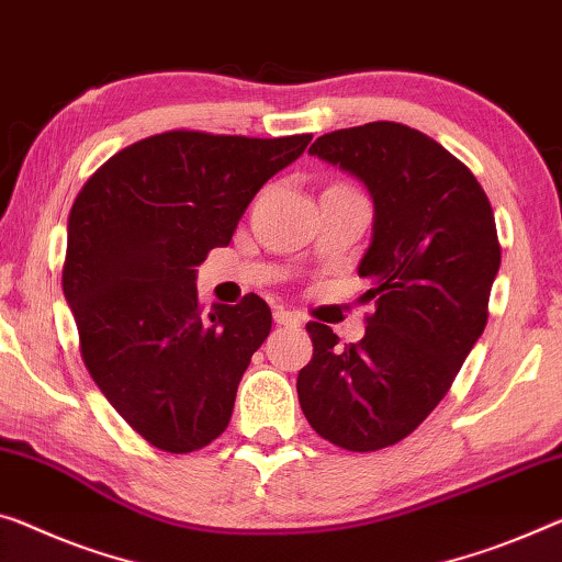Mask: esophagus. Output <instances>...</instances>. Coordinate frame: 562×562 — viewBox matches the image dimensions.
<instances>
[{"label": "esophagus", "instance_id": "1", "mask_svg": "<svg viewBox=\"0 0 562 562\" xmlns=\"http://www.w3.org/2000/svg\"><path fill=\"white\" fill-rule=\"evenodd\" d=\"M273 322L281 326H301V316L293 314V311L286 308H276L273 311Z\"/></svg>", "mask_w": 562, "mask_h": 562}]
</instances>
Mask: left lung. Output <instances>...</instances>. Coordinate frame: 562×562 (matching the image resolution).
I'll return each mask as SVG.
<instances>
[{"instance_id": "1", "label": "left lung", "mask_w": 562, "mask_h": 562, "mask_svg": "<svg viewBox=\"0 0 562 562\" xmlns=\"http://www.w3.org/2000/svg\"><path fill=\"white\" fill-rule=\"evenodd\" d=\"M308 153L361 180L374 201L359 276L376 311L364 339L344 347L326 324H306L314 357L296 392L316 435L374 452L429 417L485 331L499 271L495 215L468 166L402 123L326 133Z\"/></svg>"}]
</instances>
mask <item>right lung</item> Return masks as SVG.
Returning a JSON list of instances; mask_svg holds the SVG:
<instances>
[{
  "instance_id": "right-lung-1",
  "label": "right lung",
  "mask_w": 562,
  "mask_h": 562,
  "mask_svg": "<svg viewBox=\"0 0 562 562\" xmlns=\"http://www.w3.org/2000/svg\"><path fill=\"white\" fill-rule=\"evenodd\" d=\"M308 143L311 135H153L112 155L75 198L63 291L85 367L158 450H201L228 427L271 308L248 293L203 314L195 266L231 244L254 195Z\"/></svg>"
}]
</instances>
